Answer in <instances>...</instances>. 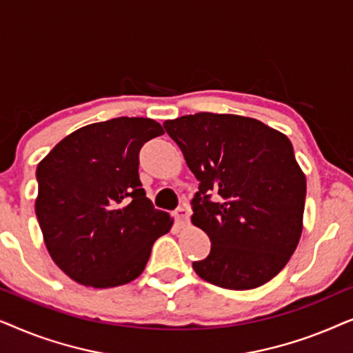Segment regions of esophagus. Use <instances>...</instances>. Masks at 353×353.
I'll list each match as a JSON object with an SVG mask.
<instances>
[{"instance_id": "esophagus-1", "label": "esophagus", "mask_w": 353, "mask_h": 353, "mask_svg": "<svg viewBox=\"0 0 353 353\" xmlns=\"http://www.w3.org/2000/svg\"><path fill=\"white\" fill-rule=\"evenodd\" d=\"M173 215H175V220L178 221V223L185 225L186 221L190 220V209H188V207H178Z\"/></svg>"}]
</instances>
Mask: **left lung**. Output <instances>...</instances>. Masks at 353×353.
Returning <instances> with one entry per match:
<instances>
[{"instance_id": "8db88e82", "label": "left lung", "mask_w": 353, "mask_h": 353, "mask_svg": "<svg viewBox=\"0 0 353 353\" xmlns=\"http://www.w3.org/2000/svg\"><path fill=\"white\" fill-rule=\"evenodd\" d=\"M163 127L199 180L191 221L212 249L192 262L194 272L234 291L268 283L286 267L303 228L307 181L289 138L234 114L183 115Z\"/></svg>"}]
</instances>
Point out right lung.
I'll use <instances>...</instances> for the list:
<instances>
[{
	"mask_svg": "<svg viewBox=\"0 0 353 353\" xmlns=\"http://www.w3.org/2000/svg\"><path fill=\"white\" fill-rule=\"evenodd\" d=\"M161 123L117 117L75 130L38 163L35 214L54 263L83 286L137 279L173 219L154 209L138 175L139 149Z\"/></svg>",
	"mask_w": 353,
	"mask_h": 353,
	"instance_id": "obj_1",
	"label": "right lung"
}]
</instances>
